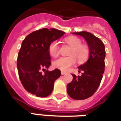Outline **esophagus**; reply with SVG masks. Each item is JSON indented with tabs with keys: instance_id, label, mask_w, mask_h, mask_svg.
<instances>
[{
	"instance_id": "esophagus-1",
	"label": "esophagus",
	"mask_w": 121,
	"mask_h": 121,
	"mask_svg": "<svg viewBox=\"0 0 121 121\" xmlns=\"http://www.w3.org/2000/svg\"><path fill=\"white\" fill-rule=\"evenodd\" d=\"M61 74H62V75H64V74H67V73L64 72V71H61Z\"/></svg>"
}]
</instances>
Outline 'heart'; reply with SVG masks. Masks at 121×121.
I'll list each match as a JSON object with an SVG mask.
<instances>
[{
	"mask_svg": "<svg viewBox=\"0 0 121 121\" xmlns=\"http://www.w3.org/2000/svg\"><path fill=\"white\" fill-rule=\"evenodd\" d=\"M66 44L71 47L69 51L68 57H61L53 61V67L61 71H67L69 67L74 65L76 62H83L89 55V48L82 43L81 39L76 36H69L64 39ZM51 56L57 57L60 54V48L57 41H52L48 47Z\"/></svg>",
	"mask_w": 121,
	"mask_h": 121,
	"instance_id": "1",
	"label": "heart"
}]
</instances>
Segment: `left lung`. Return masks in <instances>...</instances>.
<instances>
[{"label":"left lung","mask_w":121,"mask_h":121,"mask_svg":"<svg viewBox=\"0 0 121 121\" xmlns=\"http://www.w3.org/2000/svg\"><path fill=\"white\" fill-rule=\"evenodd\" d=\"M84 37L89 48V58L83 65L79 66V72L83 71L80 76L72 74L73 79L67 84L69 96L74 100L89 98L98 89L104 73V59L106 56L103 42L93 34L87 32H74Z\"/></svg>","instance_id":"8db88e82"}]
</instances>
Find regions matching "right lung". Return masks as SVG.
Instances as JSON below:
<instances>
[{
    "mask_svg": "<svg viewBox=\"0 0 121 121\" xmlns=\"http://www.w3.org/2000/svg\"><path fill=\"white\" fill-rule=\"evenodd\" d=\"M64 34L54 28H43L32 32L23 40L17 57V69L24 88L32 95L38 97L48 96L55 80L61 76L60 69L47 70L51 65L48 47Z\"/></svg>",
    "mask_w": 121,
    "mask_h": 121,
    "instance_id": "1",
    "label": "right lung"
}]
</instances>
